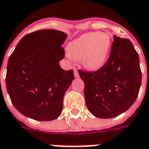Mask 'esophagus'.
Returning a JSON list of instances; mask_svg holds the SVG:
<instances>
[{"instance_id":"34e87169","label":"esophagus","mask_w":149,"mask_h":149,"mask_svg":"<svg viewBox=\"0 0 149 149\" xmlns=\"http://www.w3.org/2000/svg\"><path fill=\"white\" fill-rule=\"evenodd\" d=\"M74 77H75V78H78V77H79V74H78L77 69L74 68Z\"/></svg>"}]
</instances>
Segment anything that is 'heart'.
<instances>
[{
  "label": "heart",
  "instance_id": "b5f03b06",
  "mask_svg": "<svg viewBox=\"0 0 149 149\" xmlns=\"http://www.w3.org/2000/svg\"><path fill=\"white\" fill-rule=\"evenodd\" d=\"M111 47V39L106 33L92 32L83 34L69 44L70 56L81 60L87 68L97 70L106 63Z\"/></svg>",
  "mask_w": 149,
  "mask_h": 149
}]
</instances>
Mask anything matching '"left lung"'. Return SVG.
I'll return each mask as SVG.
<instances>
[{"label": "left lung", "mask_w": 149, "mask_h": 149, "mask_svg": "<svg viewBox=\"0 0 149 149\" xmlns=\"http://www.w3.org/2000/svg\"><path fill=\"white\" fill-rule=\"evenodd\" d=\"M85 83L88 110L99 118H112L130 108L138 97L141 71L138 54L128 39L114 36L109 58L96 71L78 70Z\"/></svg>", "instance_id": "8db88e82"}]
</instances>
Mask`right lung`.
Here are the masks:
<instances>
[{"mask_svg": "<svg viewBox=\"0 0 149 149\" xmlns=\"http://www.w3.org/2000/svg\"><path fill=\"white\" fill-rule=\"evenodd\" d=\"M66 38L55 29L35 31L25 35L9 56L7 90L24 116L48 121L61 113L64 93L74 78L73 70L59 64L65 56L61 45Z\"/></svg>", "mask_w": 149, "mask_h": 149, "instance_id": "obj_1", "label": "right lung"}]
</instances>
